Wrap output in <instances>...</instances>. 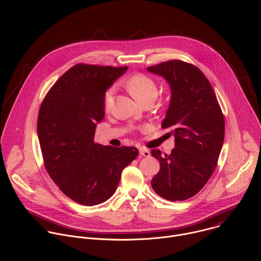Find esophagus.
Segmentation results:
<instances>
[{
  "label": "esophagus",
  "instance_id": "34e87169",
  "mask_svg": "<svg viewBox=\"0 0 261 261\" xmlns=\"http://www.w3.org/2000/svg\"><path fill=\"white\" fill-rule=\"evenodd\" d=\"M139 154H140L142 157H150V156H151L150 151L146 150V148H144V147H140V148H139Z\"/></svg>",
  "mask_w": 261,
  "mask_h": 261
}]
</instances>
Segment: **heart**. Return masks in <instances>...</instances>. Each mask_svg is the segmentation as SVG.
Wrapping results in <instances>:
<instances>
[{
    "label": "heart",
    "instance_id": "heart-1",
    "mask_svg": "<svg viewBox=\"0 0 261 261\" xmlns=\"http://www.w3.org/2000/svg\"><path fill=\"white\" fill-rule=\"evenodd\" d=\"M126 87L132 96L140 101L144 102L146 100L153 99L158 95V87L156 82L148 75L143 73H136L130 76L126 83ZM114 89H108L103 97V108L105 111H109L114 103Z\"/></svg>",
    "mask_w": 261,
    "mask_h": 261
}]
</instances>
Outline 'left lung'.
Returning a JSON list of instances; mask_svg holds the SVG:
<instances>
[{
    "label": "left lung",
    "instance_id": "1",
    "mask_svg": "<svg viewBox=\"0 0 261 261\" xmlns=\"http://www.w3.org/2000/svg\"><path fill=\"white\" fill-rule=\"evenodd\" d=\"M147 70L170 85L171 100L161 127L172 129L175 137L170 154L152 150L160 170L151 185L162 198L182 201L204 187L217 166L224 141V116L210 82L196 66L171 60Z\"/></svg>",
    "mask_w": 261,
    "mask_h": 261
}]
</instances>
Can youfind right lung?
<instances>
[{
	"label": "right lung",
	"mask_w": 261,
	"mask_h": 261,
	"mask_svg": "<svg viewBox=\"0 0 261 261\" xmlns=\"http://www.w3.org/2000/svg\"><path fill=\"white\" fill-rule=\"evenodd\" d=\"M76 64L45 95L37 121L46 171L59 189L83 205L113 196L123 169L138 156L134 146L114 147L94 141L104 118L105 91L127 70Z\"/></svg>",
	"instance_id": "add662e5"
}]
</instances>
